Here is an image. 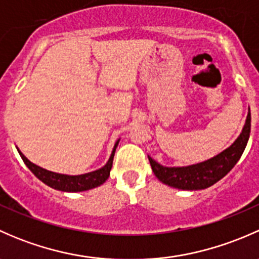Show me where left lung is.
<instances>
[{
  "label": "left lung",
  "mask_w": 259,
  "mask_h": 259,
  "mask_svg": "<svg viewBox=\"0 0 259 259\" xmlns=\"http://www.w3.org/2000/svg\"><path fill=\"white\" fill-rule=\"evenodd\" d=\"M250 134V111L239 137L222 153L208 160L187 166H164L148 155L155 177L169 187L183 190H200L209 188L232 170L241 159Z\"/></svg>",
  "instance_id": "left-lung-1"
}]
</instances>
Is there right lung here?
Returning a JSON list of instances; mask_svg holds the SVG:
<instances>
[{
	"label": "right lung",
	"instance_id": "obj_1",
	"mask_svg": "<svg viewBox=\"0 0 259 259\" xmlns=\"http://www.w3.org/2000/svg\"><path fill=\"white\" fill-rule=\"evenodd\" d=\"M120 139L116 140L115 143L113 151H111V155L109 158V160L106 161V164L104 166H101L100 169H96V170L90 171V173L80 174V176H67V174H60L55 173V171H50L48 169H44L41 166L36 165V164L31 163L22 153H21L20 149L17 148L18 154L22 158L23 163L26 164L28 169L37 177L38 179L42 183H45L49 187L54 188L56 190H61V192H70V193H76V192H85V190H90L93 188L99 187V185L104 184L106 182V179L110 176L111 166H113V159L115 150H116L117 144H119Z\"/></svg>",
	"mask_w": 259,
	"mask_h": 259
}]
</instances>
